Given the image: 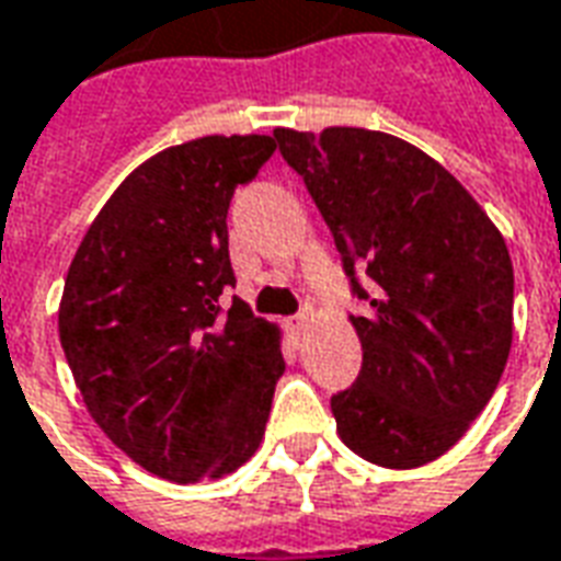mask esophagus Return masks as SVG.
I'll return each instance as SVG.
<instances>
[{"label": "esophagus", "instance_id": "obj_1", "mask_svg": "<svg viewBox=\"0 0 561 561\" xmlns=\"http://www.w3.org/2000/svg\"><path fill=\"white\" fill-rule=\"evenodd\" d=\"M285 324H288V333H291L294 340H300V336L306 333V328H309V316H306V312H300V316L288 318Z\"/></svg>", "mask_w": 561, "mask_h": 561}]
</instances>
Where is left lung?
I'll list each match as a JSON object with an SVG mask.
<instances>
[{"label":"left lung","mask_w":561,"mask_h":561,"mask_svg":"<svg viewBox=\"0 0 561 561\" xmlns=\"http://www.w3.org/2000/svg\"><path fill=\"white\" fill-rule=\"evenodd\" d=\"M340 249L364 366L330 409L357 457L417 469L457 445L505 373L514 267L505 237L457 176L369 128H276ZM367 273V288L356 267Z\"/></svg>","instance_id":"8db88e82"}]
</instances>
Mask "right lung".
<instances>
[{
    "instance_id": "right-lung-1",
    "label": "right lung",
    "mask_w": 561,
    "mask_h": 561,
    "mask_svg": "<svg viewBox=\"0 0 561 561\" xmlns=\"http://www.w3.org/2000/svg\"><path fill=\"white\" fill-rule=\"evenodd\" d=\"M267 135L168 147L119 183L68 267L59 342L92 421L140 469L231 474L264 438L285 373L279 328L233 297L228 207Z\"/></svg>"
}]
</instances>
